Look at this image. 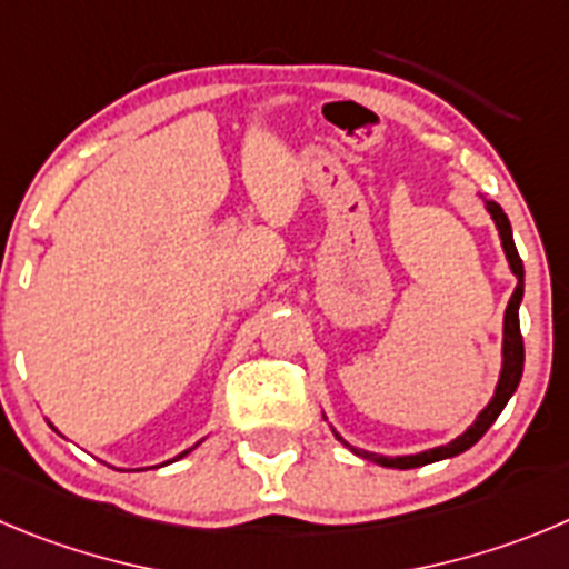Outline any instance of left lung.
Instances as JSON below:
<instances>
[{
  "label": "left lung",
  "mask_w": 569,
  "mask_h": 569,
  "mask_svg": "<svg viewBox=\"0 0 569 569\" xmlns=\"http://www.w3.org/2000/svg\"><path fill=\"white\" fill-rule=\"evenodd\" d=\"M486 210L491 212L493 224L500 230L502 238V249H506V258H508V267L511 272L517 274V289H513L511 300H508V309H506V322H502V370H500V381H497V390H493V398L488 401L486 410L477 416V421L466 429L463 435L452 440V443L446 446H435V449H427V452H418V455H401V458H385V455H373V452H365V449H357V446L345 443L342 438L337 435V440H342L348 446L350 452L359 455V458H368L373 463L387 466V469H416V466H427L435 463V460H446V458H455V455L466 452L469 446H475L482 435L488 432L497 416L506 410L508 398L517 392L519 379H522V368H525V345H522V333H519V302H522L525 295V267H522V258L517 252V243H513L511 236V221L508 216L502 212V207L497 201H486Z\"/></svg>",
  "instance_id": "8db88e82"
}]
</instances>
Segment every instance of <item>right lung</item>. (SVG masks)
Instances as JSON below:
<instances>
[{
	"label": "right lung",
	"mask_w": 569,
	"mask_h": 569,
	"mask_svg": "<svg viewBox=\"0 0 569 569\" xmlns=\"http://www.w3.org/2000/svg\"><path fill=\"white\" fill-rule=\"evenodd\" d=\"M188 452H190V449H188ZM188 452H182V455H179V458H184V455H188ZM179 458H177V460H179Z\"/></svg>",
	"instance_id": "add662e5"
}]
</instances>
